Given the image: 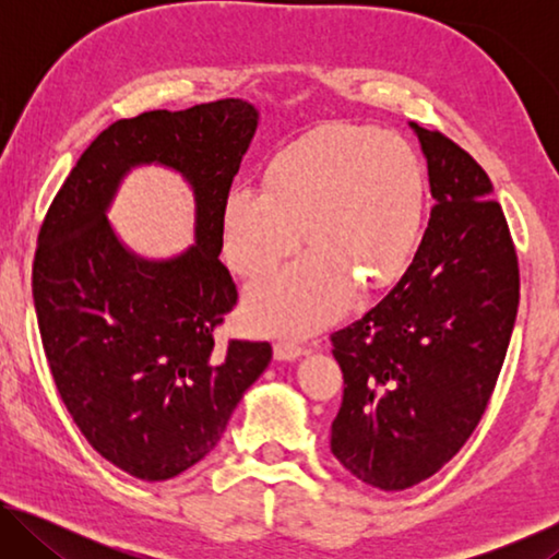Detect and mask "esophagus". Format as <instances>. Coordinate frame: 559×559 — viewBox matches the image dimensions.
Segmentation results:
<instances>
[{"label":"esophagus","instance_id":"obj_1","mask_svg":"<svg viewBox=\"0 0 559 559\" xmlns=\"http://www.w3.org/2000/svg\"><path fill=\"white\" fill-rule=\"evenodd\" d=\"M302 353H306V347L293 343V340H278V343L273 345V355H276V359H298Z\"/></svg>","mask_w":559,"mask_h":559}]
</instances>
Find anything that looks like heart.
<instances>
[{"mask_svg":"<svg viewBox=\"0 0 559 559\" xmlns=\"http://www.w3.org/2000/svg\"><path fill=\"white\" fill-rule=\"evenodd\" d=\"M424 222L427 179L404 138L328 126L278 147L263 169V189L239 185L226 194L224 257L251 278L296 249L302 229L310 249L249 286L246 320L276 335L333 323L357 283L382 290L409 271Z\"/></svg>","mask_w":559,"mask_h":559,"instance_id":"obj_1","label":"heart"}]
</instances>
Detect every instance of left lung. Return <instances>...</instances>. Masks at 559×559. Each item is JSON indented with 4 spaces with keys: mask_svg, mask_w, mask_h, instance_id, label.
Listing matches in <instances>:
<instances>
[{
    "mask_svg": "<svg viewBox=\"0 0 559 559\" xmlns=\"http://www.w3.org/2000/svg\"><path fill=\"white\" fill-rule=\"evenodd\" d=\"M433 210L409 271L337 333L343 404L330 449L365 484L404 490L468 441L513 335L520 271L486 169L439 130L412 122Z\"/></svg>",
    "mask_w": 559,
    "mask_h": 559,
    "instance_id": "obj_1",
    "label": "left lung"
}]
</instances>
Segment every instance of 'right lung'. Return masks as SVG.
Here are the masks:
<instances>
[{
    "label": "right lung",
    "instance_id": "right-lung-1",
    "mask_svg": "<svg viewBox=\"0 0 559 559\" xmlns=\"http://www.w3.org/2000/svg\"><path fill=\"white\" fill-rule=\"evenodd\" d=\"M257 126V108L241 98L112 122L39 229L32 290L56 390L91 447L140 480L202 461L271 362L269 343H214L239 300L219 261L222 210ZM150 162L195 189L198 241L167 262L135 258L105 219L119 179Z\"/></svg>",
    "mask_w": 559,
    "mask_h": 559
}]
</instances>
